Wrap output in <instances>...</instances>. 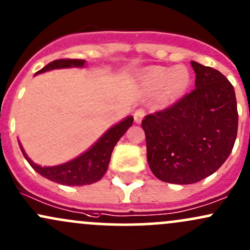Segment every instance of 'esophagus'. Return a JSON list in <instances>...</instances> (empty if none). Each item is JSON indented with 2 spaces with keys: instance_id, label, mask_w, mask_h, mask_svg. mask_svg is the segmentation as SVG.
Wrapping results in <instances>:
<instances>
[{
  "instance_id": "1",
  "label": "esophagus",
  "mask_w": 250,
  "mask_h": 250,
  "mask_svg": "<svg viewBox=\"0 0 250 250\" xmlns=\"http://www.w3.org/2000/svg\"><path fill=\"white\" fill-rule=\"evenodd\" d=\"M145 116V110L144 109H136L135 111H134V121H135L136 123H141L142 119H144Z\"/></svg>"
}]
</instances>
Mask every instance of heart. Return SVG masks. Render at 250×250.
Masks as SVG:
<instances>
[{
    "label": "heart",
    "instance_id": "b5f03b06",
    "mask_svg": "<svg viewBox=\"0 0 250 250\" xmlns=\"http://www.w3.org/2000/svg\"><path fill=\"white\" fill-rule=\"evenodd\" d=\"M191 81L190 70L183 65H178L173 68L158 67L152 70L146 77V85L153 91L161 89L164 100L171 102L188 91Z\"/></svg>",
    "mask_w": 250,
    "mask_h": 250
}]
</instances>
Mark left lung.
<instances>
[{"label": "left lung", "mask_w": 250, "mask_h": 250, "mask_svg": "<svg viewBox=\"0 0 250 250\" xmlns=\"http://www.w3.org/2000/svg\"><path fill=\"white\" fill-rule=\"evenodd\" d=\"M191 65L196 89L141 123L150 171L163 182L180 185L199 182L223 165L238 125L231 83L215 68L196 62Z\"/></svg>", "instance_id": "8db88e82"}]
</instances>
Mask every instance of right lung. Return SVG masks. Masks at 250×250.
Segmentation results:
<instances>
[{"instance_id": "obj_1", "label": "right lung", "mask_w": 250, "mask_h": 250, "mask_svg": "<svg viewBox=\"0 0 250 250\" xmlns=\"http://www.w3.org/2000/svg\"><path fill=\"white\" fill-rule=\"evenodd\" d=\"M84 64L85 60L82 59H57L38 71L35 75L54 70V68L83 67ZM133 116H128L127 119L121 121L106 133H104V135L101 136V139L90 149L79 155L78 158L58 166L41 167L37 165L27 156L20 142L19 145H20L23 156L28 161L29 165L34 168V171H37L42 177L47 178L48 180L67 186L90 185V184L98 182L105 174L115 145L133 125Z\"/></svg>"}]
</instances>
